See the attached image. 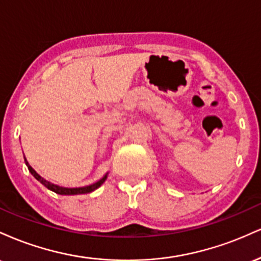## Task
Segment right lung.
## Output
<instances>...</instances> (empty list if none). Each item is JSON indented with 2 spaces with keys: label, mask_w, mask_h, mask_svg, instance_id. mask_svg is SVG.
<instances>
[{
  "label": "right lung",
  "mask_w": 261,
  "mask_h": 261,
  "mask_svg": "<svg viewBox=\"0 0 261 261\" xmlns=\"http://www.w3.org/2000/svg\"><path fill=\"white\" fill-rule=\"evenodd\" d=\"M24 161H25L27 167H28L29 172L32 173V175L34 176V178L37 179L38 181H40L41 184H43L45 188H47V189H49V190L54 191V193L60 194V195H80V194H88V193H91V191L95 190V189L99 188L100 185L103 184V182L106 181V179H107V175H104L103 178H101L99 181L94 182V184L89 185V187H85V188H62V187H59V185L53 184V182H50V181L45 180L44 178H41V176L39 175L38 173L35 172V170L33 169L31 166H29V163H28V162H27L25 157H24Z\"/></svg>",
  "instance_id": "obj_1"
}]
</instances>
